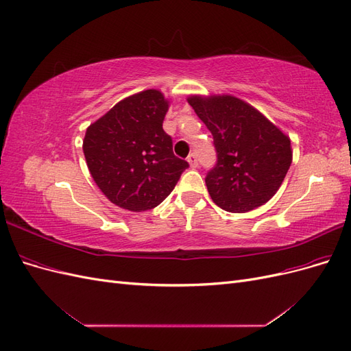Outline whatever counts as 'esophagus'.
<instances>
[{
	"mask_svg": "<svg viewBox=\"0 0 351 351\" xmlns=\"http://www.w3.org/2000/svg\"><path fill=\"white\" fill-rule=\"evenodd\" d=\"M187 162H189V165L192 167V168H196V167L199 165V162H197V156H196L195 154L189 155V156H187Z\"/></svg>",
	"mask_w": 351,
	"mask_h": 351,
	"instance_id": "1",
	"label": "esophagus"
}]
</instances>
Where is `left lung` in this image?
<instances>
[{"mask_svg":"<svg viewBox=\"0 0 351 351\" xmlns=\"http://www.w3.org/2000/svg\"><path fill=\"white\" fill-rule=\"evenodd\" d=\"M187 102L214 136L218 161L205 178L212 200L234 214L267 204L291 165L290 137L232 95H190Z\"/></svg>","mask_w":351,"mask_h":351,"instance_id":"left-lung-1","label":"left lung"}]
</instances>
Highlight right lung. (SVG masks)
<instances>
[{"mask_svg": "<svg viewBox=\"0 0 351 351\" xmlns=\"http://www.w3.org/2000/svg\"><path fill=\"white\" fill-rule=\"evenodd\" d=\"M169 101L156 89L130 95L92 123L83 154L93 182L114 205L142 212L173 192L189 167L173 154L162 121Z\"/></svg>", "mask_w": 351, "mask_h": 351, "instance_id": "add662e5", "label": "right lung"}]
</instances>
